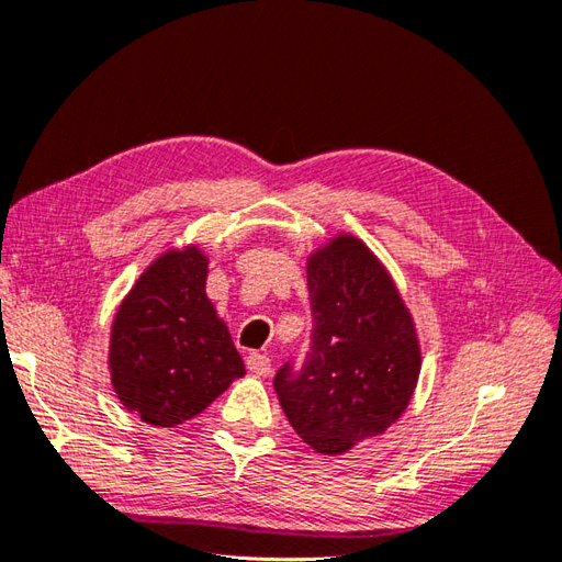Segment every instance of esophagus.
<instances>
[{
    "mask_svg": "<svg viewBox=\"0 0 562 562\" xmlns=\"http://www.w3.org/2000/svg\"><path fill=\"white\" fill-rule=\"evenodd\" d=\"M246 366H248L252 375H260V378H267L271 372V361H269V356H265V353H248Z\"/></svg>",
    "mask_w": 562,
    "mask_h": 562,
    "instance_id": "34e87169",
    "label": "esophagus"
}]
</instances>
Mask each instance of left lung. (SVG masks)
Returning <instances> with one entry per match:
<instances>
[{"label": "left lung", "mask_w": 562, "mask_h": 562, "mask_svg": "<svg viewBox=\"0 0 562 562\" xmlns=\"http://www.w3.org/2000/svg\"><path fill=\"white\" fill-rule=\"evenodd\" d=\"M307 288L310 351L300 368H279L274 389L304 443L339 454L403 415L419 378V342L394 281L356 236L312 255Z\"/></svg>", "instance_id": "1"}]
</instances>
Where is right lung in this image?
I'll list each match as a JSON object with an SVG mask.
<instances>
[{"label":"right lung","instance_id":"1","mask_svg":"<svg viewBox=\"0 0 562 562\" xmlns=\"http://www.w3.org/2000/svg\"><path fill=\"white\" fill-rule=\"evenodd\" d=\"M209 260L168 250L135 281L112 323V386L151 427H176L223 394L246 368L206 297Z\"/></svg>","mask_w":562,"mask_h":562}]
</instances>
